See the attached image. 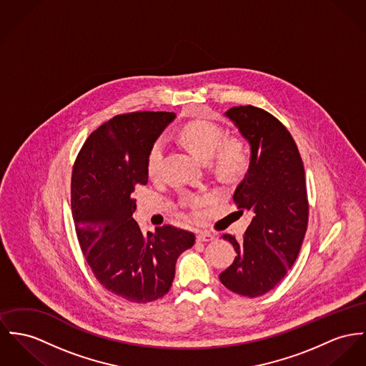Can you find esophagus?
<instances>
[{"mask_svg": "<svg viewBox=\"0 0 366 366\" xmlns=\"http://www.w3.org/2000/svg\"><path fill=\"white\" fill-rule=\"evenodd\" d=\"M214 238H216V235L209 232V231H199L197 235V239L199 242H209V241H213Z\"/></svg>", "mask_w": 366, "mask_h": 366, "instance_id": "obj_1", "label": "esophagus"}]
</instances>
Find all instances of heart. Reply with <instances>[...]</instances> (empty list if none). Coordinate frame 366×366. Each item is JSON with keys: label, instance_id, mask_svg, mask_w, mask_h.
<instances>
[{"label": "heart", "instance_id": "heart-1", "mask_svg": "<svg viewBox=\"0 0 366 366\" xmlns=\"http://www.w3.org/2000/svg\"><path fill=\"white\" fill-rule=\"evenodd\" d=\"M181 141L199 160L212 159V166L223 181L241 178L249 167V152L245 143L237 138H227L223 127L209 121H192L179 131ZM163 159V143L154 142L149 149L146 169L150 175L159 172ZM187 204V203H185Z\"/></svg>", "mask_w": 366, "mask_h": 366}]
</instances>
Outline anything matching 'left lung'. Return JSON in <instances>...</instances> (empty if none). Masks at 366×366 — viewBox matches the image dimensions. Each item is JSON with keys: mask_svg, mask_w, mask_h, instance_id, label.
<instances>
[{"mask_svg": "<svg viewBox=\"0 0 366 366\" xmlns=\"http://www.w3.org/2000/svg\"><path fill=\"white\" fill-rule=\"evenodd\" d=\"M225 117L251 146L249 167L232 199L239 212L249 210L253 217L239 242L222 235L237 256L220 282L235 294L254 298L282 282L301 249L310 212L305 169L291 134L272 114L239 106Z\"/></svg>", "mask_w": 366, "mask_h": 366, "instance_id": "obj_1", "label": "left lung"}]
</instances>
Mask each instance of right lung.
Instances as JSON below:
<instances>
[{
    "label": "right lung",
    "mask_w": 366,
    "mask_h": 366,
    "mask_svg": "<svg viewBox=\"0 0 366 366\" xmlns=\"http://www.w3.org/2000/svg\"><path fill=\"white\" fill-rule=\"evenodd\" d=\"M174 113L115 115L99 127L75 160L71 206L81 249L94 277L113 295L135 304L169 292L181 253L194 232L172 225L143 234L132 214L137 185H146L149 149Z\"/></svg>",
    "instance_id": "right-lung-1"
}]
</instances>
